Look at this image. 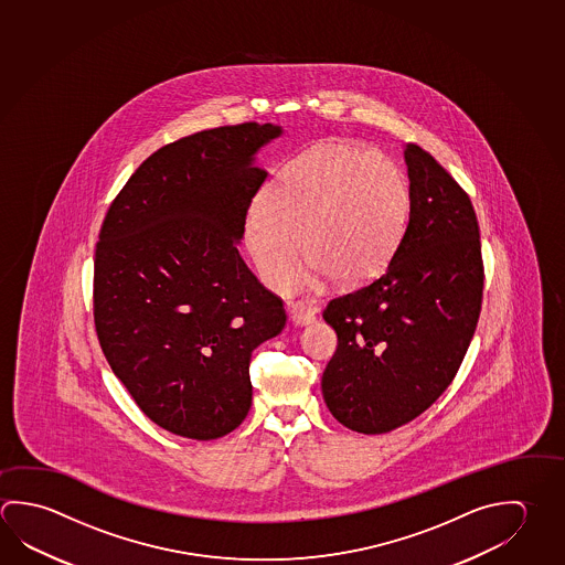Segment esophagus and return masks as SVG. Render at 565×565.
<instances>
[{"label":"esophagus","mask_w":565,"mask_h":565,"mask_svg":"<svg viewBox=\"0 0 565 565\" xmlns=\"http://www.w3.org/2000/svg\"><path fill=\"white\" fill-rule=\"evenodd\" d=\"M289 316H291V321H294L296 326H309V323H313V321H316L317 311L313 307H307L303 306V303H296V306H291Z\"/></svg>","instance_id":"obj_1"}]
</instances>
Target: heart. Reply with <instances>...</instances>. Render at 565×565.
Segmentation results:
<instances>
[{
  "mask_svg": "<svg viewBox=\"0 0 565 565\" xmlns=\"http://www.w3.org/2000/svg\"><path fill=\"white\" fill-rule=\"evenodd\" d=\"M406 220V184L395 162L349 147H319L287 164L246 218V242L264 281L287 289L297 246L316 276L337 286L375 278Z\"/></svg>",
  "mask_w": 565,
  "mask_h": 565,
  "instance_id": "heart-1",
  "label": "heart"
}]
</instances>
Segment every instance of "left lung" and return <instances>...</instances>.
<instances>
[{
	"label": "left lung",
	"mask_w": 565,
	"mask_h": 565,
	"mask_svg": "<svg viewBox=\"0 0 565 565\" xmlns=\"http://www.w3.org/2000/svg\"><path fill=\"white\" fill-rule=\"evenodd\" d=\"M411 212L385 271L335 297L337 349L321 391L341 425L383 435L425 413L475 337L484 266L472 202L426 150L405 145Z\"/></svg>",
	"instance_id": "left-lung-1"
}]
</instances>
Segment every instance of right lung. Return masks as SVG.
I'll return each mask as SVG.
<instances>
[{
  "mask_svg": "<svg viewBox=\"0 0 565 565\" xmlns=\"http://www.w3.org/2000/svg\"><path fill=\"white\" fill-rule=\"evenodd\" d=\"M271 122L170 142L113 200L95 249L100 349L140 411L172 435H228L252 406V351L286 326L284 301L239 256L256 152Z\"/></svg>",
  "mask_w": 565,
  "mask_h": 565,
  "instance_id": "add662e5",
  "label": "right lung"
}]
</instances>
